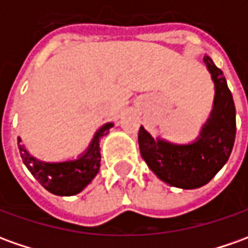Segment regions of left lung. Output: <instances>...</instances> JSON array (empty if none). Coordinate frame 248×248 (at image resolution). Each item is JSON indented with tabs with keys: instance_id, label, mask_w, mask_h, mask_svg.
I'll return each mask as SVG.
<instances>
[{
	"instance_id": "8db88e82",
	"label": "left lung",
	"mask_w": 248,
	"mask_h": 248,
	"mask_svg": "<svg viewBox=\"0 0 248 248\" xmlns=\"http://www.w3.org/2000/svg\"><path fill=\"white\" fill-rule=\"evenodd\" d=\"M216 87L215 108L202 127L198 141L190 145H172L155 141L141 126L138 144L141 156L153 172L171 186L197 188L206 185L230 157L236 134V111L225 77L210 57L205 55Z\"/></svg>"
}]
</instances>
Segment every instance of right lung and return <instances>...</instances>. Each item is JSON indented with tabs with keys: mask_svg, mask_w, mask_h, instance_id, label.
<instances>
[{
	"mask_svg": "<svg viewBox=\"0 0 248 248\" xmlns=\"http://www.w3.org/2000/svg\"><path fill=\"white\" fill-rule=\"evenodd\" d=\"M112 127V124L102 126L92 140L87 153L75 161L63 163H43L33 159L28 155L24 146L20 145L21 140L18 138V151L23 163L33 178L39 182L43 187L55 195H75L80 193L99 172L100 167V148L99 141L106 136Z\"/></svg>",
	"mask_w": 248,
	"mask_h": 248,
	"instance_id": "1",
	"label": "right lung"
}]
</instances>
